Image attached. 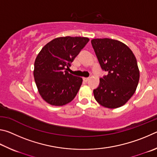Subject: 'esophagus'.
<instances>
[{"mask_svg": "<svg viewBox=\"0 0 157 157\" xmlns=\"http://www.w3.org/2000/svg\"><path fill=\"white\" fill-rule=\"evenodd\" d=\"M89 78H83V81H85V82H87L89 81Z\"/></svg>", "mask_w": 157, "mask_h": 157, "instance_id": "esophagus-1", "label": "esophagus"}]
</instances>
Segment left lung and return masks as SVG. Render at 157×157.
I'll use <instances>...</instances> for the list:
<instances>
[{
  "label": "left lung",
  "instance_id": "left-lung-1",
  "mask_svg": "<svg viewBox=\"0 0 157 157\" xmlns=\"http://www.w3.org/2000/svg\"><path fill=\"white\" fill-rule=\"evenodd\" d=\"M91 43L101 68L108 72L93 91L95 99L105 108H120L130 99L138 86L140 73L136 57L119 40L94 38Z\"/></svg>",
  "mask_w": 157,
  "mask_h": 157
}]
</instances>
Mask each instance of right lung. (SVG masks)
I'll return each mask as SVG.
<instances>
[{"label": "right lung", "mask_w": 157, "mask_h": 157, "mask_svg": "<svg viewBox=\"0 0 157 157\" xmlns=\"http://www.w3.org/2000/svg\"><path fill=\"white\" fill-rule=\"evenodd\" d=\"M89 40L87 37H58L41 49L34 62V77L38 93L47 103L63 106L76 97L83 78L67 70Z\"/></svg>", "instance_id": "right-lung-1"}]
</instances>
